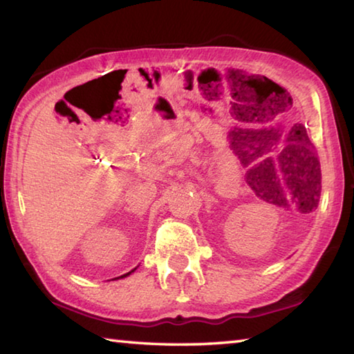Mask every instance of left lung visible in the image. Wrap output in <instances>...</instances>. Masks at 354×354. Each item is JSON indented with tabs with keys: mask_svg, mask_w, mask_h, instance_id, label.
I'll return each mask as SVG.
<instances>
[{
	"mask_svg": "<svg viewBox=\"0 0 354 354\" xmlns=\"http://www.w3.org/2000/svg\"><path fill=\"white\" fill-rule=\"evenodd\" d=\"M300 127L305 130L304 125ZM259 140L260 142H255L257 149L254 145H248L246 149H241V147L236 145V149L241 150V156L244 153L248 155V159L246 162H244V165H249L254 159L260 158L261 155L269 156V153L277 150L281 144V139H275V138H266V139H259ZM255 149H259V151L255 152ZM286 150H288L289 158H286V160H281L280 164L275 162L272 179L268 183L266 192H263V194L261 192H257V195L261 196L263 199H266V201H272L274 204H279V205H286L288 196L291 198L292 201H297V199H300L301 196H306L311 194L316 195V201H317L319 194H320V181H322V175H320V164L316 155V150H314L311 140L308 138V133H306V142L304 145H297V147L286 145L280 155H283ZM279 172H283L288 183H292V196L286 194L287 191L285 192L281 187ZM250 187H252V185H250Z\"/></svg>",
	"mask_w": 354,
	"mask_h": 354,
	"instance_id": "obj_1",
	"label": "left lung"
}]
</instances>
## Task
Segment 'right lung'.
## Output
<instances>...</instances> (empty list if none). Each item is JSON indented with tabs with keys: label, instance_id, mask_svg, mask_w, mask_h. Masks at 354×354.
<instances>
[{
	"label": "right lung",
	"instance_id": "right-lung-1",
	"mask_svg": "<svg viewBox=\"0 0 354 354\" xmlns=\"http://www.w3.org/2000/svg\"><path fill=\"white\" fill-rule=\"evenodd\" d=\"M134 269H136V268H134ZM134 269H133V271H134ZM133 271H130V272H127V274H124V275H120V277H118V279H124V277H127V275H130Z\"/></svg>",
	"mask_w": 354,
	"mask_h": 354
}]
</instances>
